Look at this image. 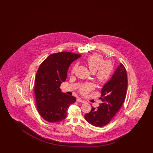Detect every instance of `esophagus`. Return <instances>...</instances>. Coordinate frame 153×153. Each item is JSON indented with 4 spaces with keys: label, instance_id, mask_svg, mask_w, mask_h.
I'll return each instance as SVG.
<instances>
[{
    "label": "esophagus",
    "instance_id": "1",
    "mask_svg": "<svg viewBox=\"0 0 153 153\" xmlns=\"http://www.w3.org/2000/svg\"><path fill=\"white\" fill-rule=\"evenodd\" d=\"M76 101H77V102H81V103H85V101L82 100L80 98H78L76 99Z\"/></svg>",
    "mask_w": 153,
    "mask_h": 153
}]
</instances>
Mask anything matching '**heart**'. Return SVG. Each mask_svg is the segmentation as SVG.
Listing matches in <instances>:
<instances>
[{"mask_svg": "<svg viewBox=\"0 0 153 153\" xmlns=\"http://www.w3.org/2000/svg\"><path fill=\"white\" fill-rule=\"evenodd\" d=\"M86 63L91 73H94L96 79L101 83H105L110 79L113 70V65L110 61H104L102 56L99 54H93L90 56L86 60ZM76 66L72 68V73L75 71ZM93 88L91 84H85L80 88L82 94H86Z\"/></svg>", "mask_w": 153, "mask_h": 153, "instance_id": "b5f03b06", "label": "heart"}]
</instances>
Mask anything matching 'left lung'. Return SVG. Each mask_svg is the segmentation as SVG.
Masks as SVG:
<instances>
[{
	"label": "left lung",
	"instance_id": "obj_1",
	"mask_svg": "<svg viewBox=\"0 0 153 153\" xmlns=\"http://www.w3.org/2000/svg\"><path fill=\"white\" fill-rule=\"evenodd\" d=\"M127 88L126 69L120 63L111 79L102 88V103L97 109L92 108L91 111L85 115V120L96 127L107 125L124 103Z\"/></svg>",
	"mask_w": 153,
	"mask_h": 153
}]
</instances>
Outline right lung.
Here are the masks:
<instances>
[{"instance_id":"right-lung-1","label":"right lung","mask_w":153,"mask_h":153,"mask_svg":"<svg viewBox=\"0 0 153 153\" xmlns=\"http://www.w3.org/2000/svg\"><path fill=\"white\" fill-rule=\"evenodd\" d=\"M81 55L61 52L49 56L36 72L34 92L40 116L50 123H58L67 116L69 106L76 98L63 93L60 85L65 82L68 69Z\"/></svg>"}]
</instances>
